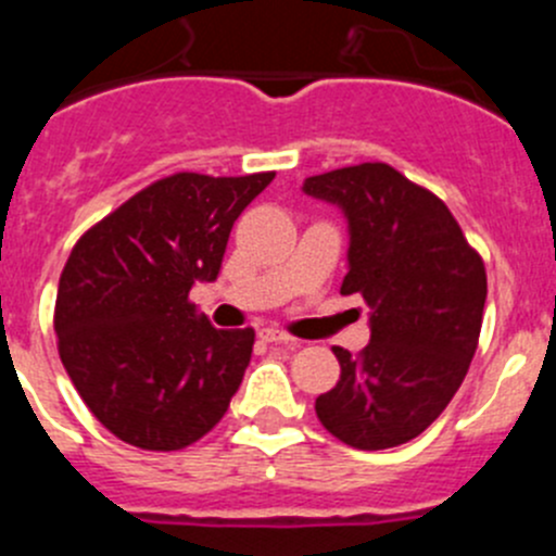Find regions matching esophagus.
Segmentation results:
<instances>
[{
    "label": "esophagus",
    "mask_w": 556,
    "mask_h": 556,
    "mask_svg": "<svg viewBox=\"0 0 556 556\" xmlns=\"http://www.w3.org/2000/svg\"><path fill=\"white\" fill-rule=\"evenodd\" d=\"M257 336H261V341H266V344H295L293 336L282 333V330L277 328H263Z\"/></svg>",
    "instance_id": "obj_1"
}]
</instances>
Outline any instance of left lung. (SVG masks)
<instances>
[{
    "instance_id": "1",
    "label": "left lung",
    "mask_w": 556,
    "mask_h": 556,
    "mask_svg": "<svg viewBox=\"0 0 556 556\" xmlns=\"http://www.w3.org/2000/svg\"><path fill=\"white\" fill-rule=\"evenodd\" d=\"M344 212L350 250L341 295L371 306L361 355L336 346L341 377L314 403L328 433L377 452L417 439L450 406L473 361L486 271L444 201L387 164L304 179Z\"/></svg>"
}]
</instances>
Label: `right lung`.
<instances>
[{
  "label": "right lung",
  "instance_id": "add662e5",
  "mask_svg": "<svg viewBox=\"0 0 556 556\" xmlns=\"http://www.w3.org/2000/svg\"><path fill=\"white\" fill-rule=\"evenodd\" d=\"M274 172H179L86 231L59 279L53 328L72 384L126 444L185 450L242 384L255 330H217L188 295L215 282L228 237Z\"/></svg>",
  "mask_w": 556,
  "mask_h": 556
}]
</instances>
